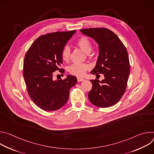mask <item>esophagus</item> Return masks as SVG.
<instances>
[{"mask_svg":"<svg viewBox=\"0 0 154 154\" xmlns=\"http://www.w3.org/2000/svg\"><path fill=\"white\" fill-rule=\"evenodd\" d=\"M84 80H85V79H83V78H82V77H77V81L78 82H82V81H84Z\"/></svg>","mask_w":154,"mask_h":154,"instance_id":"esophagus-1","label":"esophagus"}]
</instances>
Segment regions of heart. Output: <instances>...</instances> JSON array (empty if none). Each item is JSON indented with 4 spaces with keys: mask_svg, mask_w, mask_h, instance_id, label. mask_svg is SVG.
<instances>
[{
    "mask_svg": "<svg viewBox=\"0 0 154 154\" xmlns=\"http://www.w3.org/2000/svg\"><path fill=\"white\" fill-rule=\"evenodd\" d=\"M76 45L85 53L89 54L92 50V45L90 40L85 37L82 36L76 41ZM70 57V48L66 46L61 51V58L63 60L67 61ZM90 68V66L86 63H74L68 68L70 74L76 76H82L86 71Z\"/></svg>",
    "mask_w": 154,
    "mask_h": 154,
    "instance_id": "b5f03b06",
    "label": "heart"
}]
</instances>
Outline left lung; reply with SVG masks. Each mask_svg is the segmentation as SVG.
Wrapping results in <instances>:
<instances>
[{"instance_id":"obj_1","label":"left lung","mask_w":154,"mask_h":154,"mask_svg":"<svg viewBox=\"0 0 154 154\" xmlns=\"http://www.w3.org/2000/svg\"><path fill=\"white\" fill-rule=\"evenodd\" d=\"M93 38L99 45V56L91 71L96 75L102 74L104 79L91 80L93 86L88 93L90 101L95 106L106 108L115 105L124 94L130 74L127 51L112 31L105 28L80 30Z\"/></svg>"}]
</instances>
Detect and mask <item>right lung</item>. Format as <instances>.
<instances>
[{
    "label": "right lung",
    "mask_w": 154,
    "mask_h": 154,
    "mask_svg": "<svg viewBox=\"0 0 154 154\" xmlns=\"http://www.w3.org/2000/svg\"><path fill=\"white\" fill-rule=\"evenodd\" d=\"M76 30L57 32L38 37L27 51L24 60L23 75L29 96L43 110L52 112L67 102L69 91L77 82L68 75L64 80H53L54 72L63 63L61 51Z\"/></svg>",
    "instance_id": "1"
}]
</instances>
